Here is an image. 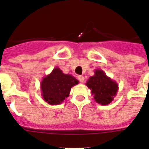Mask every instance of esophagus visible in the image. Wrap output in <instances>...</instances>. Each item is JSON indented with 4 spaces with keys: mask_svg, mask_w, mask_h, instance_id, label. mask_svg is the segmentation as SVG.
Listing matches in <instances>:
<instances>
[{
    "mask_svg": "<svg viewBox=\"0 0 149 149\" xmlns=\"http://www.w3.org/2000/svg\"><path fill=\"white\" fill-rule=\"evenodd\" d=\"M78 79L79 80V82H84V81H85V78L82 77V76H79Z\"/></svg>",
    "mask_w": 149,
    "mask_h": 149,
    "instance_id": "34e87169",
    "label": "esophagus"
}]
</instances>
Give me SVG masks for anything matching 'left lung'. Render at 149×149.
I'll return each instance as SVG.
<instances>
[{
	"mask_svg": "<svg viewBox=\"0 0 149 149\" xmlns=\"http://www.w3.org/2000/svg\"><path fill=\"white\" fill-rule=\"evenodd\" d=\"M95 74L88 78L86 85L92 91V95L97 103L102 105L109 104L117 95L118 84L107 77L101 69H96Z\"/></svg>",
	"mask_w": 149,
	"mask_h": 149,
	"instance_id": "8db88e82",
	"label": "left lung"
}]
</instances>
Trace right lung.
Returning <instances> with one entry per match:
<instances>
[{
	"label": "right lung",
	"instance_id": "right-lung-1",
	"mask_svg": "<svg viewBox=\"0 0 149 149\" xmlns=\"http://www.w3.org/2000/svg\"><path fill=\"white\" fill-rule=\"evenodd\" d=\"M79 82L74 77L65 74L61 69L55 67L41 82L42 98L51 105L61 104L69 97L71 88Z\"/></svg>",
	"mask_w": 149,
	"mask_h": 149
}]
</instances>
